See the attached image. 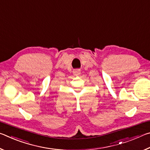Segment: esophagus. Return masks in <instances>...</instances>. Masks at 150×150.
<instances>
[{
    "label": "esophagus",
    "mask_w": 150,
    "mask_h": 150,
    "mask_svg": "<svg viewBox=\"0 0 150 150\" xmlns=\"http://www.w3.org/2000/svg\"><path fill=\"white\" fill-rule=\"evenodd\" d=\"M73 74L74 75H79L80 73H81V70L80 69H75V70H74L73 71Z\"/></svg>",
    "instance_id": "1"
}]
</instances>
